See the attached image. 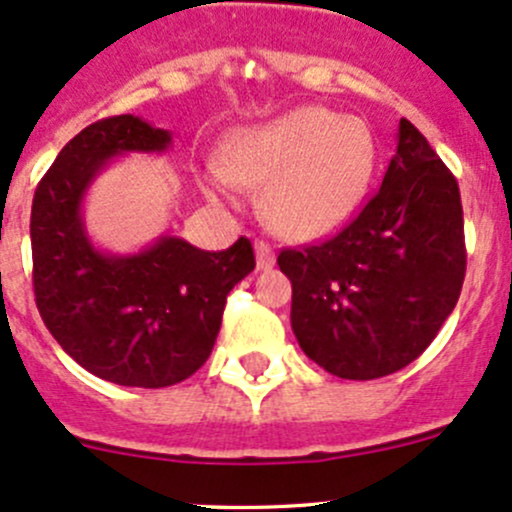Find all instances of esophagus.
<instances>
[{"mask_svg": "<svg viewBox=\"0 0 512 512\" xmlns=\"http://www.w3.org/2000/svg\"><path fill=\"white\" fill-rule=\"evenodd\" d=\"M255 255H257V270H272L275 267V252L267 242H255Z\"/></svg>", "mask_w": 512, "mask_h": 512, "instance_id": "esophagus-1", "label": "esophagus"}]
</instances>
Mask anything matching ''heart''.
Instances as JSON below:
<instances>
[{
  "label": "heart",
  "mask_w": 512,
  "mask_h": 512,
  "mask_svg": "<svg viewBox=\"0 0 512 512\" xmlns=\"http://www.w3.org/2000/svg\"><path fill=\"white\" fill-rule=\"evenodd\" d=\"M376 165L369 126L324 106H299L230 138L223 160L205 170V188L237 200L245 185H267V218L289 240L337 232L366 198Z\"/></svg>",
  "instance_id": "1"
}]
</instances>
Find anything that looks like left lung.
I'll return each mask as SVG.
<instances>
[{
  "mask_svg": "<svg viewBox=\"0 0 512 512\" xmlns=\"http://www.w3.org/2000/svg\"><path fill=\"white\" fill-rule=\"evenodd\" d=\"M292 332L339 379L404 369L436 339L466 277L458 183L423 133L401 118L379 193L322 245L282 250Z\"/></svg>",
  "mask_w": 512,
  "mask_h": 512,
  "instance_id": "1",
  "label": "left lung"
}]
</instances>
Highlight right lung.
<instances>
[{
  "label": "right lung",
  "mask_w": 512,
  "mask_h": 512,
  "mask_svg": "<svg viewBox=\"0 0 512 512\" xmlns=\"http://www.w3.org/2000/svg\"><path fill=\"white\" fill-rule=\"evenodd\" d=\"M170 131L141 116L86 126L56 156L32 205L36 307L51 337L98 379L160 389L208 361L230 289L255 270L247 237L208 252L160 235L138 252L94 245L84 198L118 156L165 153Z\"/></svg>",
  "instance_id": "add662e5"
}]
</instances>
